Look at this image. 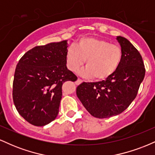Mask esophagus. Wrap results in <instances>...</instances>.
Returning a JSON list of instances; mask_svg holds the SVG:
<instances>
[{
    "mask_svg": "<svg viewBox=\"0 0 155 155\" xmlns=\"http://www.w3.org/2000/svg\"><path fill=\"white\" fill-rule=\"evenodd\" d=\"M81 83H82V80L80 79H78L77 80H76V82H75V84H76V85H79L80 84H81Z\"/></svg>",
    "mask_w": 155,
    "mask_h": 155,
    "instance_id": "esophagus-1",
    "label": "esophagus"
}]
</instances>
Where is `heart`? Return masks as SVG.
<instances>
[{
    "mask_svg": "<svg viewBox=\"0 0 155 155\" xmlns=\"http://www.w3.org/2000/svg\"><path fill=\"white\" fill-rule=\"evenodd\" d=\"M122 59L120 47L104 39L83 37L66 51L67 67L77 71L84 64L87 68L81 74L96 80H104L111 76L120 66Z\"/></svg>",
    "mask_w": 155,
    "mask_h": 155,
    "instance_id": "1",
    "label": "heart"
}]
</instances>
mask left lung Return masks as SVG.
Returning <instances> with one entry per match:
<instances>
[{"mask_svg": "<svg viewBox=\"0 0 155 155\" xmlns=\"http://www.w3.org/2000/svg\"><path fill=\"white\" fill-rule=\"evenodd\" d=\"M122 50L117 70L97 82H83L76 88V95L84 108L96 118L120 114L136 98L145 76L142 57L134 46L122 36L117 37Z\"/></svg>", "mask_w": 155, "mask_h": 155, "instance_id": "obj_1", "label": "left lung"}]
</instances>
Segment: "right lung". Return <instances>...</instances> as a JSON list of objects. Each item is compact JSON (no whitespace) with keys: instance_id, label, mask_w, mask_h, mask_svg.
<instances>
[{"instance_id":"1","label":"right lung","mask_w":155,"mask_h":155,"mask_svg":"<svg viewBox=\"0 0 155 155\" xmlns=\"http://www.w3.org/2000/svg\"><path fill=\"white\" fill-rule=\"evenodd\" d=\"M67 40L38 46L29 50L17 65L13 81V101L27 122L44 126L55 120L62 98V86L75 81L66 66Z\"/></svg>"}]
</instances>
